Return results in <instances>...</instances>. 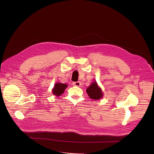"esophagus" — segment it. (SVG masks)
Returning a JSON list of instances; mask_svg holds the SVG:
<instances>
[{"instance_id": "obj_1", "label": "esophagus", "mask_w": 154, "mask_h": 154, "mask_svg": "<svg viewBox=\"0 0 154 154\" xmlns=\"http://www.w3.org/2000/svg\"><path fill=\"white\" fill-rule=\"evenodd\" d=\"M72 84L74 85V86H77V87H80V85H81V83H80V82H74L72 83Z\"/></svg>"}]
</instances>
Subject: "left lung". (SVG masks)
<instances>
[{
  "label": "left lung",
  "instance_id": "left-lung-1",
  "mask_svg": "<svg viewBox=\"0 0 154 154\" xmlns=\"http://www.w3.org/2000/svg\"><path fill=\"white\" fill-rule=\"evenodd\" d=\"M87 93L91 99L94 100L100 99L103 95L101 89L99 87L96 82H93L88 87L87 89Z\"/></svg>",
  "mask_w": 154,
  "mask_h": 154
}]
</instances>
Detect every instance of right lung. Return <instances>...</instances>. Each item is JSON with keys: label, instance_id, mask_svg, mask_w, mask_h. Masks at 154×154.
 <instances>
[{"label": "right lung", "instance_id": "add662e5", "mask_svg": "<svg viewBox=\"0 0 154 154\" xmlns=\"http://www.w3.org/2000/svg\"><path fill=\"white\" fill-rule=\"evenodd\" d=\"M67 87V84H63L62 83H57L55 84L53 88L52 92L54 95L59 96L64 92L65 89H66Z\"/></svg>", "mask_w": 154, "mask_h": 154}]
</instances>
